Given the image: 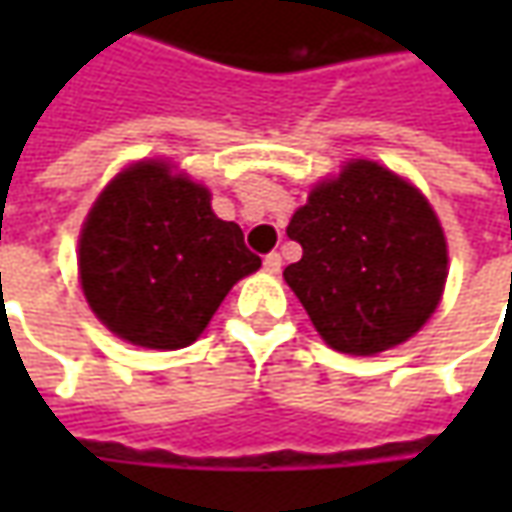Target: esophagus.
<instances>
[{"mask_svg": "<svg viewBox=\"0 0 512 512\" xmlns=\"http://www.w3.org/2000/svg\"><path fill=\"white\" fill-rule=\"evenodd\" d=\"M265 270L267 273H279V270H282V256H279V253H267Z\"/></svg>", "mask_w": 512, "mask_h": 512, "instance_id": "34e87169", "label": "esophagus"}]
</instances>
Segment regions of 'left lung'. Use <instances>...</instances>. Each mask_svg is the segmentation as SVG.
Returning <instances> with one entry per match:
<instances>
[{
	"label": "left lung",
	"mask_w": 512,
	"mask_h": 512,
	"mask_svg": "<svg viewBox=\"0 0 512 512\" xmlns=\"http://www.w3.org/2000/svg\"><path fill=\"white\" fill-rule=\"evenodd\" d=\"M287 236L302 259L285 267V282L339 353L373 356L407 342L442 299V225L416 187L376 162H347L313 187Z\"/></svg>",
	"instance_id": "obj_1"
}]
</instances>
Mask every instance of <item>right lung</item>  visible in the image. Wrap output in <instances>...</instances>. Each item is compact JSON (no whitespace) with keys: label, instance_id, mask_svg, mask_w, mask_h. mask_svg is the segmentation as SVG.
Masks as SVG:
<instances>
[{"label":"right lung","instance_id":"1","mask_svg":"<svg viewBox=\"0 0 512 512\" xmlns=\"http://www.w3.org/2000/svg\"><path fill=\"white\" fill-rule=\"evenodd\" d=\"M259 267L242 227L213 213L210 190L156 159L122 170L79 236L90 310L119 339L150 350L196 342L230 287Z\"/></svg>","mask_w":512,"mask_h":512}]
</instances>
